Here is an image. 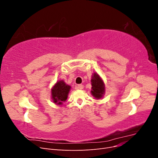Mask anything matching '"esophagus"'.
Segmentation results:
<instances>
[{
    "mask_svg": "<svg viewBox=\"0 0 158 158\" xmlns=\"http://www.w3.org/2000/svg\"><path fill=\"white\" fill-rule=\"evenodd\" d=\"M77 88H78V89H82L84 88V85H82V84H79V85H78Z\"/></svg>",
    "mask_w": 158,
    "mask_h": 158,
    "instance_id": "obj_1",
    "label": "esophagus"
}]
</instances>
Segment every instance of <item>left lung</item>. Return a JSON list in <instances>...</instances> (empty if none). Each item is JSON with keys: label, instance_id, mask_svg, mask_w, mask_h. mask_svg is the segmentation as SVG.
Listing matches in <instances>:
<instances>
[{"label": "left lung", "instance_id": "8db88e82", "mask_svg": "<svg viewBox=\"0 0 158 158\" xmlns=\"http://www.w3.org/2000/svg\"><path fill=\"white\" fill-rule=\"evenodd\" d=\"M92 90L91 94L96 99H102L106 93V85L103 80L97 73H94L91 79Z\"/></svg>", "mask_w": 158, "mask_h": 158}]
</instances>
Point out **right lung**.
Returning <instances> with one entry per match:
<instances>
[{"instance_id":"obj_1","label":"right lung","mask_w":158,"mask_h":158,"mask_svg":"<svg viewBox=\"0 0 158 158\" xmlns=\"http://www.w3.org/2000/svg\"><path fill=\"white\" fill-rule=\"evenodd\" d=\"M71 86L63 80L57 81L51 88V99L56 105L61 106L67 99Z\"/></svg>"}]
</instances>
